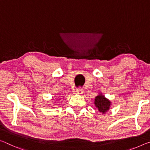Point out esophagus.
<instances>
[{"label": "esophagus", "instance_id": "obj_1", "mask_svg": "<svg viewBox=\"0 0 150 150\" xmlns=\"http://www.w3.org/2000/svg\"><path fill=\"white\" fill-rule=\"evenodd\" d=\"M76 92H77V94L81 95L83 93V88H78V89H77V91H76Z\"/></svg>", "mask_w": 150, "mask_h": 150}]
</instances>
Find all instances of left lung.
Wrapping results in <instances>:
<instances>
[{
  "instance_id": "1",
  "label": "left lung",
  "mask_w": 150,
  "mask_h": 150,
  "mask_svg": "<svg viewBox=\"0 0 150 150\" xmlns=\"http://www.w3.org/2000/svg\"><path fill=\"white\" fill-rule=\"evenodd\" d=\"M95 105L98 109L99 112L105 113L108 111L111 105V101L105 97L103 95L99 93L95 98Z\"/></svg>"
}]
</instances>
